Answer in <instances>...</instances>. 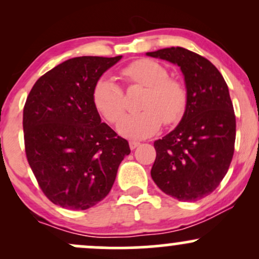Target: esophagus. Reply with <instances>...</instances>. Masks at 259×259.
<instances>
[{
  "instance_id": "34e87169",
  "label": "esophagus",
  "mask_w": 259,
  "mask_h": 259,
  "mask_svg": "<svg viewBox=\"0 0 259 259\" xmlns=\"http://www.w3.org/2000/svg\"><path fill=\"white\" fill-rule=\"evenodd\" d=\"M129 146H130V148H132V150H135L136 147L140 146V142L136 141V140H130Z\"/></svg>"
}]
</instances>
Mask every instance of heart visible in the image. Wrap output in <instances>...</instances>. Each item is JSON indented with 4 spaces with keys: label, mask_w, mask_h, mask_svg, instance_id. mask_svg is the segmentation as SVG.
Listing matches in <instances>:
<instances>
[{
    "label": "heart",
    "mask_w": 259,
    "mask_h": 259,
    "mask_svg": "<svg viewBox=\"0 0 259 259\" xmlns=\"http://www.w3.org/2000/svg\"><path fill=\"white\" fill-rule=\"evenodd\" d=\"M127 85L146 88L140 107L142 111L123 118L118 132L126 138L141 139L152 135L162 123H177L183 117L187 105V91L179 79L169 76L168 69L157 61L136 59L120 70ZM92 103L97 112L111 124L124 114V92L120 86L107 78H100L92 88Z\"/></svg>",
    "instance_id": "heart-1"
}]
</instances>
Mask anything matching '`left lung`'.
<instances>
[{
  "instance_id": "1",
  "label": "left lung",
  "mask_w": 259,
  "mask_h": 259,
  "mask_svg": "<svg viewBox=\"0 0 259 259\" xmlns=\"http://www.w3.org/2000/svg\"><path fill=\"white\" fill-rule=\"evenodd\" d=\"M147 56L179 65L187 91L179 125L154 141L157 156L151 177L177 200H201L219 186L234 156L236 119L228 85L207 58L183 47Z\"/></svg>"
}]
</instances>
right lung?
Listing matches in <instances>:
<instances>
[{
    "label": "right lung",
    "instance_id": "add662e5",
    "mask_svg": "<svg viewBox=\"0 0 259 259\" xmlns=\"http://www.w3.org/2000/svg\"><path fill=\"white\" fill-rule=\"evenodd\" d=\"M121 58L75 57L44 74L23 111L26 159L52 203L84 210L111 191L117 170L130 153L92 103V88Z\"/></svg>",
    "mask_w": 259,
    "mask_h": 259
}]
</instances>
